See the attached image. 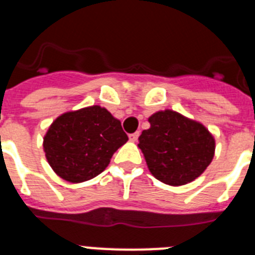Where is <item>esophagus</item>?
Masks as SVG:
<instances>
[{
	"instance_id": "1",
	"label": "esophagus",
	"mask_w": 255,
	"mask_h": 255,
	"mask_svg": "<svg viewBox=\"0 0 255 255\" xmlns=\"http://www.w3.org/2000/svg\"><path fill=\"white\" fill-rule=\"evenodd\" d=\"M138 138H139V131L132 132V134H130V135H129L130 141H136V140H138Z\"/></svg>"
}]
</instances>
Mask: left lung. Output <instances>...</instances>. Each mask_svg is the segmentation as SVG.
Returning <instances> with one entry per match:
<instances>
[{
  "label": "left lung",
  "mask_w": 255,
  "mask_h": 255,
  "mask_svg": "<svg viewBox=\"0 0 255 255\" xmlns=\"http://www.w3.org/2000/svg\"><path fill=\"white\" fill-rule=\"evenodd\" d=\"M139 136L148 168L159 181L185 185L204 172L215 155V139L202 124L171 110L149 117Z\"/></svg>",
  "instance_id": "left-lung-1"
}]
</instances>
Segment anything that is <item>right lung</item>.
I'll use <instances>...</instances> for the list:
<instances>
[{
    "label": "right lung",
    "mask_w": 255,
    "mask_h": 255,
    "mask_svg": "<svg viewBox=\"0 0 255 255\" xmlns=\"http://www.w3.org/2000/svg\"><path fill=\"white\" fill-rule=\"evenodd\" d=\"M128 141L121 123L100 106L57 117L43 139L47 161L58 176L83 182L100 175Z\"/></svg>",
    "instance_id": "add662e5"
}]
</instances>
